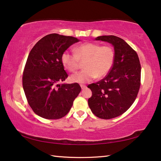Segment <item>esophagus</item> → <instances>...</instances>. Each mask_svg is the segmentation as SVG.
I'll use <instances>...</instances> for the list:
<instances>
[{"mask_svg":"<svg viewBox=\"0 0 161 161\" xmlns=\"http://www.w3.org/2000/svg\"><path fill=\"white\" fill-rule=\"evenodd\" d=\"M80 86H81V89H85L86 87V85H84V84H80Z\"/></svg>","mask_w":161,"mask_h":161,"instance_id":"obj_1","label":"esophagus"}]
</instances>
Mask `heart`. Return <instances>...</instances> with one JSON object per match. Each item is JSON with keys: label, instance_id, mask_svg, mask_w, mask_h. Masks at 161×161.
I'll list each match as a JSON object with an SVG mask.
<instances>
[{"label": "heart", "instance_id": "heart-1", "mask_svg": "<svg viewBox=\"0 0 161 161\" xmlns=\"http://www.w3.org/2000/svg\"><path fill=\"white\" fill-rule=\"evenodd\" d=\"M74 53L65 51L61 56L64 67L70 72H76L80 69V62H84V70L72 75L73 82L86 83L96 77L107 75L112 67L115 59L114 49L108 45L95 42H84L74 48Z\"/></svg>", "mask_w": 161, "mask_h": 161}]
</instances>
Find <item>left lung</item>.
<instances>
[{
	"label": "left lung",
	"mask_w": 161,
	"mask_h": 161,
	"mask_svg": "<svg viewBox=\"0 0 161 161\" xmlns=\"http://www.w3.org/2000/svg\"><path fill=\"white\" fill-rule=\"evenodd\" d=\"M96 40L112 44L115 59L104 78L87 86L92 92L88 104L95 116L110 119L126 112L134 102L141 86V67L136 52L123 39L103 35Z\"/></svg>",
	"instance_id": "left-lung-1"
}]
</instances>
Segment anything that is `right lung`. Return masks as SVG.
<instances>
[{
	"label": "right lung",
	"instance_id": "right-lung-1",
	"mask_svg": "<svg viewBox=\"0 0 161 161\" xmlns=\"http://www.w3.org/2000/svg\"><path fill=\"white\" fill-rule=\"evenodd\" d=\"M77 42L72 36L50 34L40 40L29 53L23 86L30 107L40 117L59 119L66 116L81 92L78 83L60 84L68 77L62 54Z\"/></svg>",
	"mask_w": 161,
	"mask_h": 161
}]
</instances>
